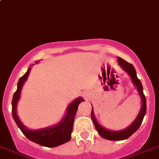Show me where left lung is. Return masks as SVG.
I'll return each instance as SVG.
<instances>
[{"label": "left lung", "mask_w": 159, "mask_h": 159, "mask_svg": "<svg viewBox=\"0 0 159 159\" xmlns=\"http://www.w3.org/2000/svg\"><path fill=\"white\" fill-rule=\"evenodd\" d=\"M118 61L120 66L123 68L128 74L130 75L131 78V81L134 84V85L137 87L138 91H139V94L141 95V98H142V108H141L140 112H139V115L134 120V122L128 127L127 129L121 130V131H109V130L105 129L102 126L98 123L96 121L95 118L94 116V113H93V109L91 110V119H92L93 122H94V127H95L96 130L98 131V134L102 136L104 139H106L108 140H112V141H120V140H124V139H128L129 138L133 133L135 132L140 127L141 124H142V121H143L144 116H145V113H146V98L145 96L143 93V88H142V84L141 83L140 80L138 78L137 75H136V70L134 69V66L131 64L129 63L124 59L121 58V57H118Z\"/></svg>", "instance_id": "1"}]
</instances>
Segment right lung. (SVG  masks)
Segmentation results:
<instances>
[{"label": "right lung", "instance_id": "obj_1", "mask_svg": "<svg viewBox=\"0 0 159 159\" xmlns=\"http://www.w3.org/2000/svg\"><path fill=\"white\" fill-rule=\"evenodd\" d=\"M30 70V68L27 70L26 73L19 79L17 91L14 92V96H13L12 115L17 127L20 129V131L27 139L42 146L56 147L65 142H68L70 139V134L73 130L74 120H75V114L78 108V105L84 100L81 98H78L72 103H70L68 107L66 116L56 126L44 129L37 130V131L27 129L26 127H25L19 120L16 113V108H17V101L20 98L22 86L28 78Z\"/></svg>", "mask_w": 159, "mask_h": 159}]
</instances>
